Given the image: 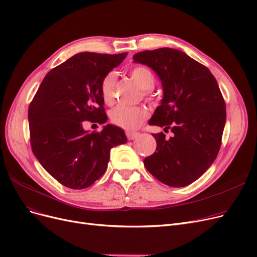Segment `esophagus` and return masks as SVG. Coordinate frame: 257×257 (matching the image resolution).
Instances as JSON below:
<instances>
[{
	"label": "esophagus",
	"instance_id": "1",
	"mask_svg": "<svg viewBox=\"0 0 257 257\" xmlns=\"http://www.w3.org/2000/svg\"><path fill=\"white\" fill-rule=\"evenodd\" d=\"M139 135H140L139 132H132V131H127L126 132V136H127L128 140H130V141L137 139L139 137Z\"/></svg>",
	"mask_w": 257,
	"mask_h": 257
}]
</instances>
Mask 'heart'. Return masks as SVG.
Masks as SVG:
<instances>
[{"mask_svg":"<svg viewBox=\"0 0 257 257\" xmlns=\"http://www.w3.org/2000/svg\"><path fill=\"white\" fill-rule=\"evenodd\" d=\"M130 76L143 90H150L155 84V77L153 73L144 66L135 67L130 71ZM116 84V74L114 72H109L101 84V93L104 102L111 105L114 102ZM148 110L143 106H117L111 110L110 118L114 125L125 129V130H136L140 127L142 122L148 117Z\"/></svg>","mask_w":257,"mask_h":257,"instance_id":"obj_1","label":"heart"}]
</instances>
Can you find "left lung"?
<instances>
[{
	"instance_id": "obj_1",
	"label": "left lung",
	"mask_w": 257,
	"mask_h": 257,
	"mask_svg": "<svg viewBox=\"0 0 257 257\" xmlns=\"http://www.w3.org/2000/svg\"><path fill=\"white\" fill-rule=\"evenodd\" d=\"M133 63L151 68L162 83L163 98L149 124L171 130L152 135L156 151L144 160L163 184L185 187L202 176L216 159L226 124V105L215 77L185 52L160 48L138 52Z\"/></svg>"
}]
</instances>
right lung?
<instances>
[{
  "label": "right lung",
  "mask_w": 257,
  "mask_h": 257,
  "mask_svg": "<svg viewBox=\"0 0 257 257\" xmlns=\"http://www.w3.org/2000/svg\"><path fill=\"white\" fill-rule=\"evenodd\" d=\"M127 57L82 52L50 70L29 105L32 152L59 183L85 189L101 177L110 150L127 143L121 128L108 124L89 132L84 120L105 124L101 84L107 73Z\"/></svg>",
  "instance_id": "obj_1"
}]
</instances>
